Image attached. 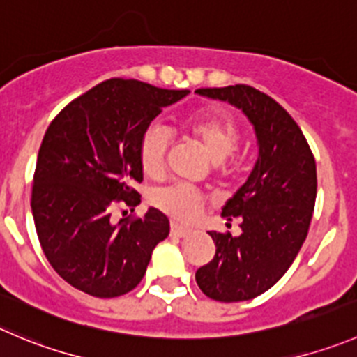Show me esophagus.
<instances>
[{"instance_id":"obj_1","label":"esophagus","mask_w":357,"mask_h":357,"mask_svg":"<svg viewBox=\"0 0 357 357\" xmlns=\"http://www.w3.org/2000/svg\"><path fill=\"white\" fill-rule=\"evenodd\" d=\"M172 235L173 236H178V238H184V236H188L189 233H191V229L189 227H184V226H178V224H172Z\"/></svg>"}]
</instances>
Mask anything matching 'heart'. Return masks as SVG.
I'll return each instance as SVG.
<instances>
[{
    "label": "heart",
    "instance_id": "obj_1",
    "mask_svg": "<svg viewBox=\"0 0 357 357\" xmlns=\"http://www.w3.org/2000/svg\"><path fill=\"white\" fill-rule=\"evenodd\" d=\"M185 133L191 135L203 147L213 162H222L235 151L240 140L236 122L222 112H198L182 121ZM169 149V133L165 126L152 122L144 130L138 144V161L147 176H159L165 168L166 152ZM152 203L166 215L188 222L203 208L205 198L188 184H172L158 189L152 195Z\"/></svg>",
    "mask_w": 357,
    "mask_h": 357
}]
</instances>
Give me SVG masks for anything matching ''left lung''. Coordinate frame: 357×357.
<instances>
[{"label":"left lung","instance_id":"8db88e82","mask_svg":"<svg viewBox=\"0 0 357 357\" xmlns=\"http://www.w3.org/2000/svg\"><path fill=\"white\" fill-rule=\"evenodd\" d=\"M198 94L240 108L257 138V161L245 184L222 208L240 217L242 235L208 231L215 256L196 282L217 301H245L280 280L300 252L317 195L315 159L300 126L273 98L250 86L206 87Z\"/></svg>","mask_w":357,"mask_h":357}]
</instances>
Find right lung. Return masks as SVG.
Returning a JSON list of instances; mask_svg holds the SVG:
<instances>
[{"label": "right lung", "instance_id": "add662e5", "mask_svg": "<svg viewBox=\"0 0 357 357\" xmlns=\"http://www.w3.org/2000/svg\"><path fill=\"white\" fill-rule=\"evenodd\" d=\"M189 91L110 79L68 103L40 145L31 210L43 254L70 286L96 298L130 293L144 278L152 250L168 236L158 208L112 220L124 202L137 206L144 181L138 144L165 107Z\"/></svg>", "mask_w": 357, "mask_h": 357}]
</instances>
